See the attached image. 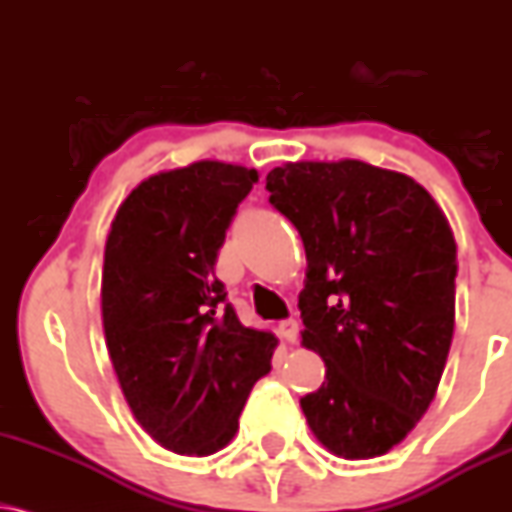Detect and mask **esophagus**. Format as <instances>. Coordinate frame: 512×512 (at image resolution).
I'll return each instance as SVG.
<instances>
[{"mask_svg": "<svg viewBox=\"0 0 512 512\" xmlns=\"http://www.w3.org/2000/svg\"><path fill=\"white\" fill-rule=\"evenodd\" d=\"M279 336L283 338V341L293 343L295 338H298V322L295 319H283V322H279Z\"/></svg>", "mask_w": 512, "mask_h": 512, "instance_id": "obj_1", "label": "esophagus"}]
</instances>
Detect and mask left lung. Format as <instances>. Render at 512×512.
I'll return each instance as SVG.
<instances>
[{
    "mask_svg": "<svg viewBox=\"0 0 512 512\" xmlns=\"http://www.w3.org/2000/svg\"><path fill=\"white\" fill-rule=\"evenodd\" d=\"M267 190L303 238V346L326 365L300 398L307 424L341 458L384 455L427 412L451 350L446 214L410 176L357 159L276 166Z\"/></svg>",
    "mask_w": 512,
    "mask_h": 512,
    "instance_id": "8db88e82",
    "label": "left lung"
}]
</instances>
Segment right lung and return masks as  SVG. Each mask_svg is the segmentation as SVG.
Masks as SVG:
<instances>
[{"instance_id":"obj_1","label":"right lung","mask_w":512,"mask_h":512,"mask_svg":"<svg viewBox=\"0 0 512 512\" xmlns=\"http://www.w3.org/2000/svg\"><path fill=\"white\" fill-rule=\"evenodd\" d=\"M257 171L195 162L145 178L104 248L102 324L135 420L166 451L217 453L233 439L276 338L248 329L214 276Z\"/></svg>"}]
</instances>
